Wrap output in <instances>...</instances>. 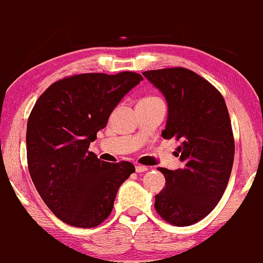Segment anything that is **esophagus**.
Returning a JSON list of instances; mask_svg holds the SVG:
<instances>
[{
    "label": "esophagus",
    "instance_id": "34e87169",
    "mask_svg": "<svg viewBox=\"0 0 263 263\" xmlns=\"http://www.w3.org/2000/svg\"><path fill=\"white\" fill-rule=\"evenodd\" d=\"M145 171H148V168H146L145 165H140V164L135 165V172H137V173H143V172Z\"/></svg>",
    "mask_w": 263,
    "mask_h": 263
}]
</instances>
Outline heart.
<instances>
[{
	"mask_svg": "<svg viewBox=\"0 0 263 263\" xmlns=\"http://www.w3.org/2000/svg\"><path fill=\"white\" fill-rule=\"evenodd\" d=\"M157 100H160L159 98L154 97V95H148V97H144L139 100V103L138 104H143V103H151V101H157Z\"/></svg>",
	"mask_w": 263,
	"mask_h": 263,
	"instance_id": "heart-1",
	"label": "heart"
}]
</instances>
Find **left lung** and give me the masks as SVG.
I'll list each match as a JSON object with an SVG mask.
<instances>
[{
  "label": "left lung",
  "mask_w": 263,
  "mask_h": 263,
  "mask_svg": "<svg viewBox=\"0 0 263 263\" xmlns=\"http://www.w3.org/2000/svg\"><path fill=\"white\" fill-rule=\"evenodd\" d=\"M143 75L163 92L168 103L164 139L180 143L182 168H158L165 185L155 196L154 208L164 221L191 226L218 204L230 180L234 138L222 94L210 81L185 67L149 70Z\"/></svg>",
  "instance_id": "8db88e82"
}]
</instances>
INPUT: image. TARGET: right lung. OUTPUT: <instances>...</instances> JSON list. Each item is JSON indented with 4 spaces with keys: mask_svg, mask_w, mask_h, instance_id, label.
Returning <instances> with one entry per match:
<instances>
[{
    "mask_svg": "<svg viewBox=\"0 0 263 263\" xmlns=\"http://www.w3.org/2000/svg\"><path fill=\"white\" fill-rule=\"evenodd\" d=\"M143 80L133 71L89 72L51 84L27 120V165L39 194L59 219L97 227L111 213L118 189L135 168L89 152L124 95Z\"/></svg>",
    "mask_w": 263,
    "mask_h": 263,
    "instance_id": "obj_1",
    "label": "right lung"
}]
</instances>
